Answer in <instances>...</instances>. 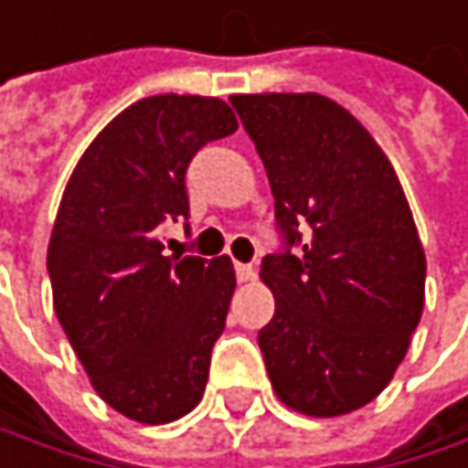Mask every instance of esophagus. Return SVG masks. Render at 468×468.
I'll list each match as a JSON object with an SVG mask.
<instances>
[{"label": "esophagus", "instance_id": "esophagus-1", "mask_svg": "<svg viewBox=\"0 0 468 468\" xmlns=\"http://www.w3.org/2000/svg\"><path fill=\"white\" fill-rule=\"evenodd\" d=\"M236 277H239L241 282H250V280L255 277V266H252V263H236Z\"/></svg>", "mask_w": 468, "mask_h": 468}]
</instances>
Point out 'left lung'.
<instances>
[{
	"label": "left lung",
	"mask_w": 468,
	"mask_h": 468,
	"mask_svg": "<svg viewBox=\"0 0 468 468\" xmlns=\"http://www.w3.org/2000/svg\"><path fill=\"white\" fill-rule=\"evenodd\" d=\"M229 102L266 165L285 241L261 263L274 293L258 333L269 380L305 416L352 413L391 383L424 308L427 261L405 191L378 141L333 99Z\"/></svg>",
	"instance_id": "left-lung-1"
}]
</instances>
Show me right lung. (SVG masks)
<instances>
[{
	"label": "right lung",
	"mask_w": 468,
	"mask_h": 468,
	"mask_svg": "<svg viewBox=\"0 0 468 468\" xmlns=\"http://www.w3.org/2000/svg\"><path fill=\"white\" fill-rule=\"evenodd\" d=\"M239 130L216 96L160 93L99 133L63 191L47 269L55 314L113 410L165 424L205 394L236 271L227 255H163V221L188 218L186 172Z\"/></svg>",
	"instance_id": "1"
}]
</instances>
